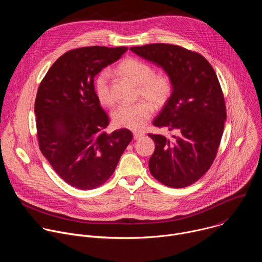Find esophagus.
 <instances>
[{
	"label": "esophagus",
	"mask_w": 262,
	"mask_h": 262,
	"mask_svg": "<svg viewBox=\"0 0 262 262\" xmlns=\"http://www.w3.org/2000/svg\"><path fill=\"white\" fill-rule=\"evenodd\" d=\"M143 136H144V134H142V133H137V132L134 133V139H135V140L141 139Z\"/></svg>",
	"instance_id": "obj_1"
}]
</instances>
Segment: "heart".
<instances>
[{"label":"heart","mask_w":262,"mask_h":262,"mask_svg":"<svg viewBox=\"0 0 262 262\" xmlns=\"http://www.w3.org/2000/svg\"><path fill=\"white\" fill-rule=\"evenodd\" d=\"M119 72L138 85L137 95L145 100L133 104H120L112 114L116 126L133 130L141 129L154 113V106L163 107L173 92V83L166 73H155L154 68L136 58H127L118 65ZM94 90L98 100L104 105L114 103L111 90L110 73L101 70L94 79Z\"/></svg>","instance_id":"1"}]
</instances>
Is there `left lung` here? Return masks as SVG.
Masks as SVG:
<instances>
[{"label":"left lung","instance_id":"1","mask_svg":"<svg viewBox=\"0 0 262 262\" xmlns=\"http://www.w3.org/2000/svg\"><path fill=\"white\" fill-rule=\"evenodd\" d=\"M130 51L162 67L172 80V95L154 125L175 135H148L156 143L149 170L170 188H185L207 172L220 146L226 106L217 77L203 56L178 46L154 43Z\"/></svg>","mask_w":262,"mask_h":262}]
</instances>
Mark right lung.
<instances>
[{"label":"right lung","mask_w":262,"mask_h":262,"mask_svg":"<svg viewBox=\"0 0 262 262\" xmlns=\"http://www.w3.org/2000/svg\"><path fill=\"white\" fill-rule=\"evenodd\" d=\"M126 51L98 46L71 50L52 65L37 91L40 150L56 173L77 189L104 183L133 139L126 128L103 132L108 117L94 90L96 74Z\"/></svg>","instance_id":"1"}]
</instances>
